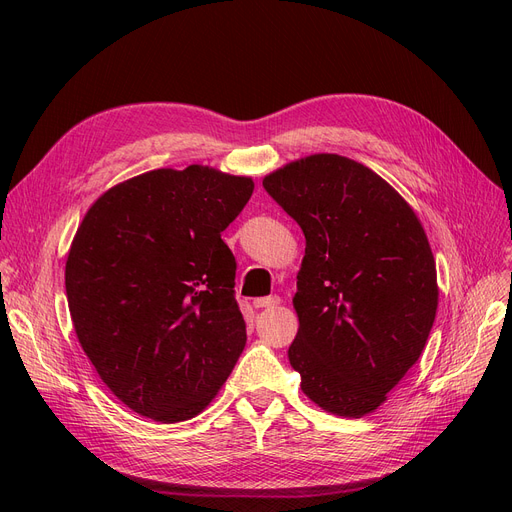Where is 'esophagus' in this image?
<instances>
[{"label": "esophagus", "mask_w": 512, "mask_h": 512, "mask_svg": "<svg viewBox=\"0 0 512 512\" xmlns=\"http://www.w3.org/2000/svg\"><path fill=\"white\" fill-rule=\"evenodd\" d=\"M276 305H280V299H278V297H263V299H255V301H253V307H255V309H272V307H276Z\"/></svg>", "instance_id": "obj_1"}]
</instances>
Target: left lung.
I'll use <instances>...</instances> for the list:
<instances>
[{"label": "left lung", "instance_id": "8db88e82", "mask_svg": "<svg viewBox=\"0 0 512 512\" xmlns=\"http://www.w3.org/2000/svg\"><path fill=\"white\" fill-rule=\"evenodd\" d=\"M263 186L307 240L288 348L301 390L332 415L365 417L432 332L440 290L427 234L394 186L336 153L294 159Z\"/></svg>", "mask_w": 512, "mask_h": 512}]
</instances>
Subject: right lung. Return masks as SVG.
Segmentation results:
<instances>
[{"instance_id": "right-lung-1", "label": "right lung", "mask_w": 512, "mask_h": 512, "mask_svg": "<svg viewBox=\"0 0 512 512\" xmlns=\"http://www.w3.org/2000/svg\"><path fill=\"white\" fill-rule=\"evenodd\" d=\"M255 182L211 166L159 168L87 209L66 259L76 338L101 382L159 423L197 417L247 344L222 232Z\"/></svg>"}]
</instances>
